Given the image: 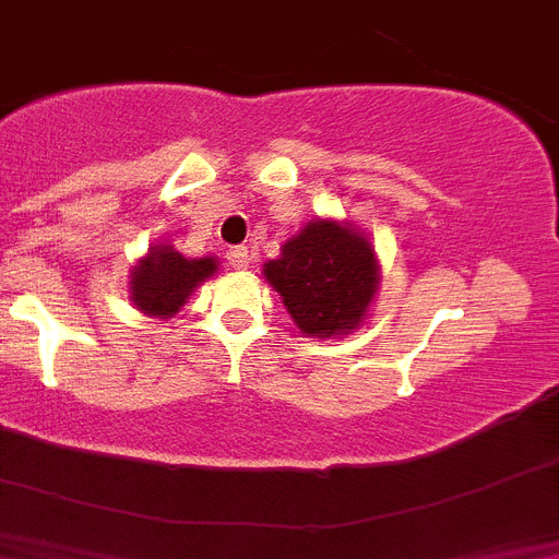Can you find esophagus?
<instances>
[{
  "mask_svg": "<svg viewBox=\"0 0 559 559\" xmlns=\"http://www.w3.org/2000/svg\"><path fill=\"white\" fill-rule=\"evenodd\" d=\"M227 263L238 271L249 269V249H246V246H233L227 252Z\"/></svg>",
  "mask_w": 559,
  "mask_h": 559,
  "instance_id": "obj_1",
  "label": "esophagus"
}]
</instances>
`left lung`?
<instances>
[{"mask_svg": "<svg viewBox=\"0 0 559 559\" xmlns=\"http://www.w3.org/2000/svg\"><path fill=\"white\" fill-rule=\"evenodd\" d=\"M263 265L265 283L307 337H341L360 330L380 290V260L360 227L310 218Z\"/></svg>", "mask_w": 559, "mask_h": 559, "instance_id": "1", "label": "left lung"}]
</instances>
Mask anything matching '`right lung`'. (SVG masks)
Listing matches in <instances>:
<instances>
[{"mask_svg": "<svg viewBox=\"0 0 559 559\" xmlns=\"http://www.w3.org/2000/svg\"><path fill=\"white\" fill-rule=\"evenodd\" d=\"M218 271V260L213 254L204 258H186L171 243L150 246L130 269V301L150 319H174L188 305L193 290Z\"/></svg>", "mask_w": 559, "mask_h": 559, "instance_id": "add662e5", "label": "right lung"}]
</instances>
